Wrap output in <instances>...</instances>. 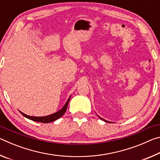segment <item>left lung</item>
<instances>
[{
    "label": "left lung",
    "mask_w": 160,
    "mask_h": 160,
    "mask_svg": "<svg viewBox=\"0 0 160 160\" xmlns=\"http://www.w3.org/2000/svg\"><path fill=\"white\" fill-rule=\"evenodd\" d=\"M97 116H98V115H97ZM99 117L100 118H101L102 119V120H103V121H105V122H107V123H112V122H110V121H107V120H104V118H101V117H100V116H99Z\"/></svg>",
    "instance_id": "obj_1"
}]
</instances>
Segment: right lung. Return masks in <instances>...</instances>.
Instances as JSON below:
<instances>
[{
	"label": "right lung",
	"instance_id": "right-lung-1",
	"mask_svg": "<svg viewBox=\"0 0 160 160\" xmlns=\"http://www.w3.org/2000/svg\"><path fill=\"white\" fill-rule=\"evenodd\" d=\"M71 97V96H70ZM70 97L68 98V99L67 100V102L66 104H65L64 106L63 107V108L61 110L58 111L56 113H53L51 115H48V116H28L25 114V113H22V112H20L25 117L28 118L29 119H30L32 121H37V122H41V123H50V122H53V121L57 120L59 118H61L62 116H63L65 112H66V109H67V107H68V103L70 101Z\"/></svg>",
	"mask_w": 160,
	"mask_h": 160
}]
</instances>
